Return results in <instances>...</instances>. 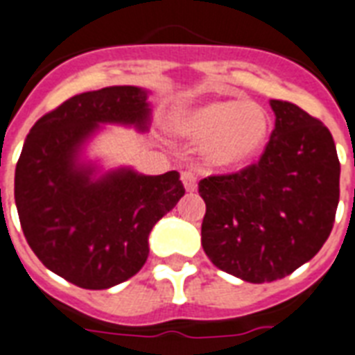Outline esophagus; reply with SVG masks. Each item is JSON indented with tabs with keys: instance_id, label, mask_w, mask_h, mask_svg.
<instances>
[{
	"instance_id": "1",
	"label": "esophagus",
	"mask_w": 355,
	"mask_h": 355,
	"mask_svg": "<svg viewBox=\"0 0 355 355\" xmlns=\"http://www.w3.org/2000/svg\"><path fill=\"white\" fill-rule=\"evenodd\" d=\"M181 181H183V187L187 189L189 193L196 191V174L195 172H191V170L183 172V174H181Z\"/></svg>"
}]
</instances>
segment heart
I'll use <instances>...</instances> for the list:
<instances>
[{
	"instance_id": "b5f03b06",
	"label": "heart",
	"mask_w": 355,
	"mask_h": 355,
	"mask_svg": "<svg viewBox=\"0 0 355 355\" xmlns=\"http://www.w3.org/2000/svg\"><path fill=\"white\" fill-rule=\"evenodd\" d=\"M175 132L195 144L216 166H238L265 146L268 117L253 102L219 100L191 105L174 119Z\"/></svg>"
}]
</instances>
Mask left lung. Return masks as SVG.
I'll list each match as a JSON object with an SVG mask.
<instances>
[{"label":"left lung","instance_id":"1","mask_svg":"<svg viewBox=\"0 0 355 355\" xmlns=\"http://www.w3.org/2000/svg\"><path fill=\"white\" fill-rule=\"evenodd\" d=\"M270 107L276 123L259 162L198 183L204 252L250 284L280 280L312 259L338 206L340 162L327 126L291 102Z\"/></svg>","mask_w":355,"mask_h":355}]
</instances>
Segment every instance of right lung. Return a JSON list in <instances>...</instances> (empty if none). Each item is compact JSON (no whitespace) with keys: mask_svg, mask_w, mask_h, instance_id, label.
<instances>
[{"mask_svg":"<svg viewBox=\"0 0 355 355\" xmlns=\"http://www.w3.org/2000/svg\"><path fill=\"white\" fill-rule=\"evenodd\" d=\"M147 98L130 85L73 96L33 124L17 162L15 202L28 244L49 270L85 289L139 272L153 227L185 195L175 170H102L85 157L102 124L149 130Z\"/></svg>","mask_w":355,"mask_h":355,"instance_id":"obj_1","label":"right lung"}]
</instances>
